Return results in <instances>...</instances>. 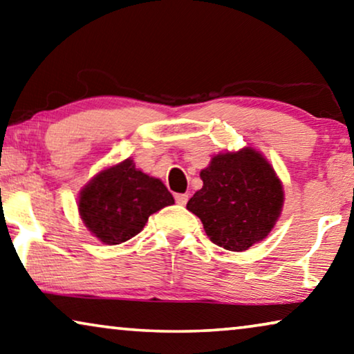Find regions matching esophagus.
I'll return each instance as SVG.
<instances>
[{
    "label": "esophagus",
    "instance_id": "1",
    "mask_svg": "<svg viewBox=\"0 0 354 354\" xmlns=\"http://www.w3.org/2000/svg\"><path fill=\"white\" fill-rule=\"evenodd\" d=\"M187 201H188L187 193H177V195H176V203H177V205L183 206V205H187Z\"/></svg>",
    "mask_w": 354,
    "mask_h": 354
}]
</instances>
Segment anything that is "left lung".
Wrapping results in <instances>:
<instances>
[{
    "mask_svg": "<svg viewBox=\"0 0 354 354\" xmlns=\"http://www.w3.org/2000/svg\"><path fill=\"white\" fill-rule=\"evenodd\" d=\"M203 188L187 203L217 246L245 251L268 236L280 216L283 190L258 151L222 153L200 174Z\"/></svg>",
    "mask_w": 354,
    "mask_h": 354,
    "instance_id": "obj_1",
    "label": "left lung"
}]
</instances>
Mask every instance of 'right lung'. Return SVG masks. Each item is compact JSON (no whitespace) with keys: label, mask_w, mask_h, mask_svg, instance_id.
Returning <instances> with one entry per match:
<instances>
[{"label":"right lung","mask_w":354,"mask_h":354,"mask_svg":"<svg viewBox=\"0 0 354 354\" xmlns=\"http://www.w3.org/2000/svg\"><path fill=\"white\" fill-rule=\"evenodd\" d=\"M174 205L171 192L133 161L100 172L80 193L79 212L88 230L106 245H119L142 232L148 217Z\"/></svg>","instance_id":"obj_1"}]
</instances>
